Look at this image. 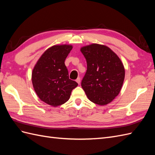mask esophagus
<instances>
[{
	"mask_svg": "<svg viewBox=\"0 0 155 155\" xmlns=\"http://www.w3.org/2000/svg\"><path fill=\"white\" fill-rule=\"evenodd\" d=\"M76 81V82L79 84H79H80V82H81V79H80V78H78Z\"/></svg>",
	"mask_w": 155,
	"mask_h": 155,
	"instance_id": "34e87169",
	"label": "esophagus"
}]
</instances>
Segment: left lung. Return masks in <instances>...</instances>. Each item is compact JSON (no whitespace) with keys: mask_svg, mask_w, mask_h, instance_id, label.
<instances>
[{"mask_svg":"<svg viewBox=\"0 0 155 155\" xmlns=\"http://www.w3.org/2000/svg\"><path fill=\"white\" fill-rule=\"evenodd\" d=\"M80 50L87 63L81 87L88 100L106 105L119 94L125 79L121 59L109 47L96 43L82 46Z\"/></svg>","mask_w":155,"mask_h":155,"instance_id":"8db88e82","label":"left lung"}]
</instances>
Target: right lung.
Here are the masks:
<instances>
[{"mask_svg": "<svg viewBox=\"0 0 155 155\" xmlns=\"http://www.w3.org/2000/svg\"><path fill=\"white\" fill-rule=\"evenodd\" d=\"M71 45H56L45 51L33 68L31 81L39 99L52 107L66 103L78 84L68 77L64 64Z\"/></svg>", "mask_w": 155, "mask_h": 155, "instance_id": "1", "label": "right lung"}]
</instances>
